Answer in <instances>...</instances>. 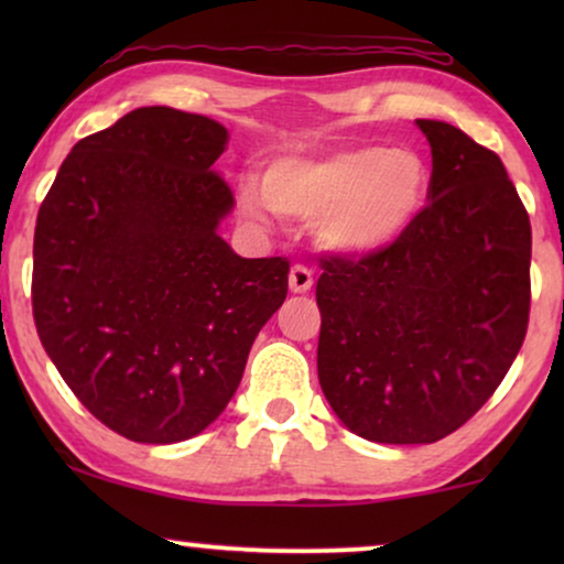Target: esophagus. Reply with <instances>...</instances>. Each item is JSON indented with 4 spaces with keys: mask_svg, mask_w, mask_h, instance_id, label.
Masks as SVG:
<instances>
[{
    "mask_svg": "<svg viewBox=\"0 0 564 564\" xmlns=\"http://www.w3.org/2000/svg\"><path fill=\"white\" fill-rule=\"evenodd\" d=\"M313 288V272L303 264H295L290 269V290L303 295V292H311Z\"/></svg>",
    "mask_w": 564,
    "mask_h": 564,
    "instance_id": "esophagus-1",
    "label": "esophagus"
}]
</instances>
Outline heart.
<instances>
[{
    "mask_svg": "<svg viewBox=\"0 0 564 564\" xmlns=\"http://www.w3.org/2000/svg\"><path fill=\"white\" fill-rule=\"evenodd\" d=\"M431 169L413 149L346 145L321 156H288L269 166L264 189L238 184L243 218L264 226L269 215L315 220L330 251L375 253L400 241L426 210Z\"/></svg>",
    "mask_w": 564,
    "mask_h": 564,
    "instance_id": "obj_1",
    "label": "heart"
}]
</instances>
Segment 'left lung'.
Masks as SVG:
<instances>
[{
    "label": "left lung",
    "mask_w": 564,
    "mask_h": 564,
    "mask_svg": "<svg viewBox=\"0 0 564 564\" xmlns=\"http://www.w3.org/2000/svg\"><path fill=\"white\" fill-rule=\"evenodd\" d=\"M431 203L361 259L330 257L315 288L318 380L354 434L434 444L480 411L519 354L531 303V226L503 161L459 128L415 120Z\"/></svg>",
    "instance_id": "left-lung-1"
}]
</instances>
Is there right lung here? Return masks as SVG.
Here are the masks:
<instances>
[{
  "instance_id": "add662e5",
  "label": "right lung",
  "mask_w": 564,
  "mask_h": 564,
  "mask_svg": "<svg viewBox=\"0 0 564 564\" xmlns=\"http://www.w3.org/2000/svg\"><path fill=\"white\" fill-rule=\"evenodd\" d=\"M226 143L205 115L138 107L74 145L37 213V336L82 405L130 442L210 426L288 297V259H243L218 236L234 210L213 166Z\"/></svg>"
}]
</instances>
